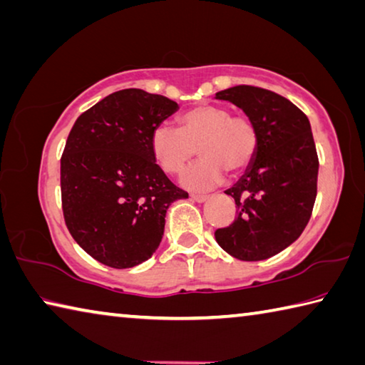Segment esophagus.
<instances>
[{"label": "esophagus", "instance_id": "1", "mask_svg": "<svg viewBox=\"0 0 365 365\" xmlns=\"http://www.w3.org/2000/svg\"><path fill=\"white\" fill-rule=\"evenodd\" d=\"M191 196V200H193V201H197V202H204L205 200H207V195H197V193H191L190 195Z\"/></svg>", "mask_w": 365, "mask_h": 365}]
</instances>
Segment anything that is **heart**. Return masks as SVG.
I'll return each mask as SVG.
<instances>
[{
	"label": "heart",
	"mask_w": 365,
	"mask_h": 365,
	"mask_svg": "<svg viewBox=\"0 0 365 365\" xmlns=\"http://www.w3.org/2000/svg\"><path fill=\"white\" fill-rule=\"evenodd\" d=\"M180 129L161 124L151 132V153L168 174H180L197 153L202 160L183 172L182 185L209 190L225 174L237 177L254 161L258 130L250 118L233 115L222 105L202 103L178 118Z\"/></svg>",
	"instance_id": "obj_1"
}]
</instances>
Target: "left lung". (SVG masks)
<instances>
[{"instance_id": "1", "label": "left lung", "mask_w": 365, "mask_h": 365, "mask_svg": "<svg viewBox=\"0 0 365 365\" xmlns=\"http://www.w3.org/2000/svg\"><path fill=\"white\" fill-rule=\"evenodd\" d=\"M215 97L240 107L258 130L254 161L225 191L237 217L215 240L240 260H264L297 241L309 222L319 170L313 132L307 115L273 91L241 84Z\"/></svg>"}]
</instances>
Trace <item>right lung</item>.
<instances>
[{"mask_svg":"<svg viewBox=\"0 0 365 365\" xmlns=\"http://www.w3.org/2000/svg\"><path fill=\"white\" fill-rule=\"evenodd\" d=\"M178 105L142 89H123L79 116L61 160L62 210L70 235L111 268L153 255L169 205L188 197L151 153V132Z\"/></svg>","mask_w":365,"mask_h":365,"instance_id":"obj_1","label":"right lung"}]
</instances>
